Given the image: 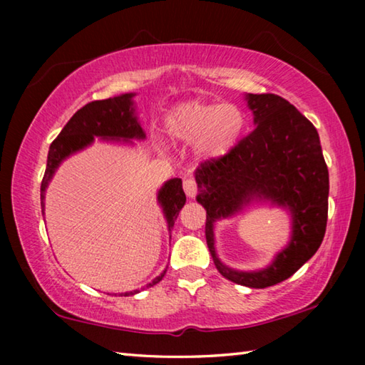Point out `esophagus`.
I'll use <instances>...</instances> for the list:
<instances>
[{
	"label": "esophagus",
	"mask_w": 365,
	"mask_h": 365,
	"mask_svg": "<svg viewBox=\"0 0 365 365\" xmlns=\"http://www.w3.org/2000/svg\"><path fill=\"white\" fill-rule=\"evenodd\" d=\"M183 190L187 193L188 197H193L197 191V185L195 182V178H185L183 180Z\"/></svg>",
	"instance_id": "1"
}]
</instances>
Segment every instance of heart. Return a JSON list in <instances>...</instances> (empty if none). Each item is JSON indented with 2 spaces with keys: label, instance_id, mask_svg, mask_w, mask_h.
I'll return each mask as SVG.
<instances>
[{
  "label": "heart",
  "instance_id": "heart-1",
  "mask_svg": "<svg viewBox=\"0 0 365 365\" xmlns=\"http://www.w3.org/2000/svg\"><path fill=\"white\" fill-rule=\"evenodd\" d=\"M170 137L182 141L200 140L201 151L211 158L230 153L245 127V115L235 104L190 101L178 104L165 115Z\"/></svg>",
  "mask_w": 365,
  "mask_h": 365
}]
</instances>
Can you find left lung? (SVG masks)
Returning <instances> with one entry per match:
<instances>
[{"mask_svg": "<svg viewBox=\"0 0 365 365\" xmlns=\"http://www.w3.org/2000/svg\"><path fill=\"white\" fill-rule=\"evenodd\" d=\"M256 128L230 153L196 169V200L206 209V242L227 280L267 288L292 277L322 245L329 214V169L316 127L285 98L246 95ZM252 199H267L292 212L294 233L269 268L240 272L222 264L213 248V222L236 213Z\"/></svg>", "mask_w": 365, "mask_h": 365, "instance_id": "left-lung-1", "label": "left lung"}]
</instances>
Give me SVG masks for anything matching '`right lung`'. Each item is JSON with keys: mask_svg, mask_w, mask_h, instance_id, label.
<instances>
[{"mask_svg": "<svg viewBox=\"0 0 365 365\" xmlns=\"http://www.w3.org/2000/svg\"><path fill=\"white\" fill-rule=\"evenodd\" d=\"M133 93H125L120 96L108 98V100L91 101L80 108L76 114L71 117V120L66 123L63 130L58 135V138L53 141L49 146L48 160H46V170L45 177L41 180L40 188V200H41V212L45 209V191L49 180L59 164L71 156L72 153L83 150L85 146L93 143L95 137L101 138H110V140H123L130 141L132 138L143 140L145 132L141 128L140 122L135 115L133 108ZM158 201L163 206V211L168 220L169 232L174 227L175 219L180 209L183 207L187 196L183 193L182 180L180 178H172V180L165 182L164 187L159 190ZM165 270L156 277L150 285L153 287L163 280ZM137 292L125 293L135 294Z\"/></svg>", "mask_w": 365, "mask_h": 365, "instance_id": "right-lung-1", "label": "right lung"}]
</instances>
